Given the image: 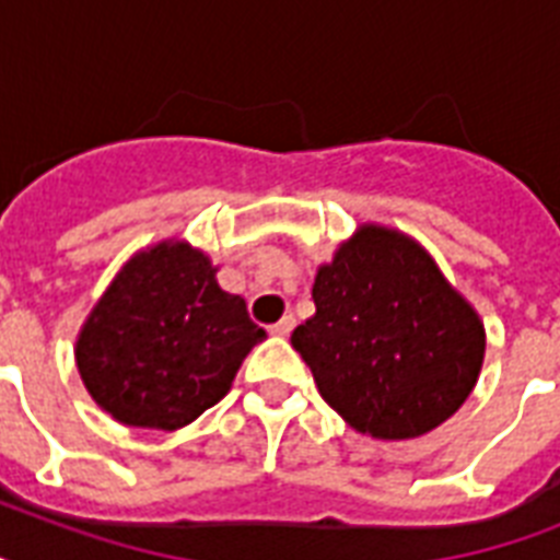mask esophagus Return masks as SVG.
I'll list each match as a JSON object with an SVG mask.
<instances>
[{"label": "esophagus", "mask_w": 560, "mask_h": 560, "mask_svg": "<svg viewBox=\"0 0 560 560\" xmlns=\"http://www.w3.org/2000/svg\"><path fill=\"white\" fill-rule=\"evenodd\" d=\"M293 325H296V319H293V316H281L279 323L276 325H270V334H276V337H288L290 331H293Z\"/></svg>", "instance_id": "esophagus-1"}]
</instances>
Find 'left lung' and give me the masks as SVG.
Instances as JSON below:
<instances>
[{"instance_id":"1","label":"left lung","mask_w":560,"mask_h":560,"mask_svg":"<svg viewBox=\"0 0 560 560\" xmlns=\"http://www.w3.org/2000/svg\"><path fill=\"white\" fill-rule=\"evenodd\" d=\"M316 314L290 342L358 433L416 439L477 386L486 328L424 246L363 223L316 270Z\"/></svg>"}]
</instances>
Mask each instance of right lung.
Masks as SVG:
<instances>
[{
  "label": "right lung",
  "instance_id": "add662e5",
  "mask_svg": "<svg viewBox=\"0 0 560 560\" xmlns=\"http://www.w3.org/2000/svg\"><path fill=\"white\" fill-rule=\"evenodd\" d=\"M218 267L186 241H162L109 281L86 316L74 360L104 412L127 427L179 430L214 407L267 337Z\"/></svg>",
  "mask_w": 560,
  "mask_h": 560
}]
</instances>
